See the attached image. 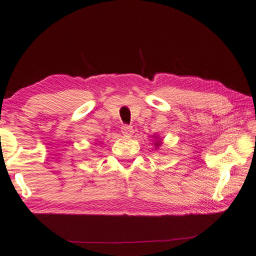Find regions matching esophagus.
Wrapping results in <instances>:
<instances>
[{
	"label": "esophagus",
	"instance_id": "34e87169",
	"mask_svg": "<svg viewBox=\"0 0 256 256\" xmlns=\"http://www.w3.org/2000/svg\"><path fill=\"white\" fill-rule=\"evenodd\" d=\"M120 132H122L124 136H131L133 134V128L131 125H128V124H124L122 128H120Z\"/></svg>",
	"mask_w": 256,
	"mask_h": 256
}]
</instances>
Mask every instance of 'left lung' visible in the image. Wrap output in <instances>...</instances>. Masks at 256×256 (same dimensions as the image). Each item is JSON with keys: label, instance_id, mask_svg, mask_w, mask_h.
<instances>
[{"label": "left lung", "instance_id": "left-lung-1", "mask_svg": "<svg viewBox=\"0 0 256 256\" xmlns=\"http://www.w3.org/2000/svg\"><path fill=\"white\" fill-rule=\"evenodd\" d=\"M156 146H159V144H158V142H157V144H156Z\"/></svg>", "mask_w": 256, "mask_h": 256}]
</instances>
